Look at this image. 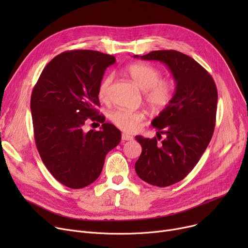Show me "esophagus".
<instances>
[{"mask_svg": "<svg viewBox=\"0 0 248 248\" xmlns=\"http://www.w3.org/2000/svg\"><path fill=\"white\" fill-rule=\"evenodd\" d=\"M122 139H123V140H132L133 137L127 135V134H123L122 135Z\"/></svg>", "mask_w": 248, "mask_h": 248, "instance_id": "obj_1", "label": "esophagus"}]
</instances>
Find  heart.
<instances>
[{"label":"heart","instance_id":"obj_1","mask_svg":"<svg viewBox=\"0 0 248 248\" xmlns=\"http://www.w3.org/2000/svg\"><path fill=\"white\" fill-rule=\"evenodd\" d=\"M126 72L134 83L144 91V99L154 111L161 112L167 109L173 101L176 85L173 80L162 79V72L151 64H133L126 68ZM113 75L108 74L102 78L97 88L98 98L108 102L110 97V85ZM111 122L122 131L134 133L145 121V113L140 110L117 109L110 114Z\"/></svg>","mask_w":248,"mask_h":248}]
</instances>
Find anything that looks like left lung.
Listing matches in <instances>:
<instances>
[{"mask_svg": "<svg viewBox=\"0 0 248 248\" xmlns=\"http://www.w3.org/2000/svg\"><path fill=\"white\" fill-rule=\"evenodd\" d=\"M140 58L165 63L176 81L170 107L152 122L159 131L157 137H136L141 146L135 165L138 176L151 185L167 187L183 180L209 145L216 122L217 88L204 67L179 51L155 50ZM162 134L165 138L159 142Z\"/></svg>", "mask_w": 248, "mask_h": 248, "instance_id": "8db88e82", "label": "left lung"}]
</instances>
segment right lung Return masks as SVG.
<instances>
[{
    "instance_id": "obj_1",
    "label": "right lung",
    "mask_w": 248,
    "mask_h": 248,
    "mask_svg": "<svg viewBox=\"0 0 248 248\" xmlns=\"http://www.w3.org/2000/svg\"><path fill=\"white\" fill-rule=\"evenodd\" d=\"M112 55L93 50L65 51L44 67L31 95L34 139L47 170L71 189H81L99 177L107 154L122 134L98 114L97 88ZM88 121L102 124L85 133Z\"/></svg>"
}]
</instances>
